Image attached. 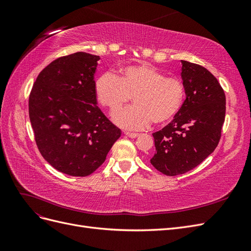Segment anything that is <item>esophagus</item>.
Listing matches in <instances>:
<instances>
[{
    "label": "esophagus",
    "instance_id": "obj_1",
    "mask_svg": "<svg viewBox=\"0 0 251 251\" xmlns=\"http://www.w3.org/2000/svg\"><path fill=\"white\" fill-rule=\"evenodd\" d=\"M125 135L127 136V137H130V138H136V137H138V136H139L138 133H130V132H125Z\"/></svg>",
    "mask_w": 251,
    "mask_h": 251
}]
</instances>
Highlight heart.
Instances as JSON below:
<instances>
[{
    "mask_svg": "<svg viewBox=\"0 0 251 251\" xmlns=\"http://www.w3.org/2000/svg\"><path fill=\"white\" fill-rule=\"evenodd\" d=\"M97 101L111 113L118 111L133 96L134 105L117 112L113 121L126 130H143L151 121L169 123L180 111L185 90L179 79L166 77L149 64L121 68L119 75L105 72L94 83Z\"/></svg>",
    "mask_w": 251,
    "mask_h": 251,
    "instance_id": "heart-1",
    "label": "heart"
}]
</instances>
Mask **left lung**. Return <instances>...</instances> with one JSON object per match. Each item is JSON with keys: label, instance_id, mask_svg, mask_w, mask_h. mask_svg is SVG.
Masks as SVG:
<instances>
[{"label": "left lung", "instance_id": "left-lung-1", "mask_svg": "<svg viewBox=\"0 0 251 251\" xmlns=\"http://www.w3.org/2000/svg\"><path fill=\"white\" fill-rule=\"evenodd\" d=\"M186 98L162 130L153 134L154 168L166 176L195 169L217 148L225 120L226 98L218 79L204 67L181 60Z\"/></svg>", "mask_w": 251, "mask_h": 251}]
</instances>
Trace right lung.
I'll list each match as a JSON object with an SVG mask.
<instances>
[{
  "instance_id": "add662e5",
  "label": "right lung",
  "mask_w": 251,
  "mask_h": 251,
  "mask_svg": "<svg viewBox=\"0 0 251 251\" xmlns=\"http://www.w3.org/2000/svg\"><path fill=\"white\" fill-rule=\"evenodd\" d=\"M100 56L76 52L53 60L29 96L36 146L55 170L86 177L104 162L121 131L98 108L94 74Z\"/></svg>"
}]
</instances>
